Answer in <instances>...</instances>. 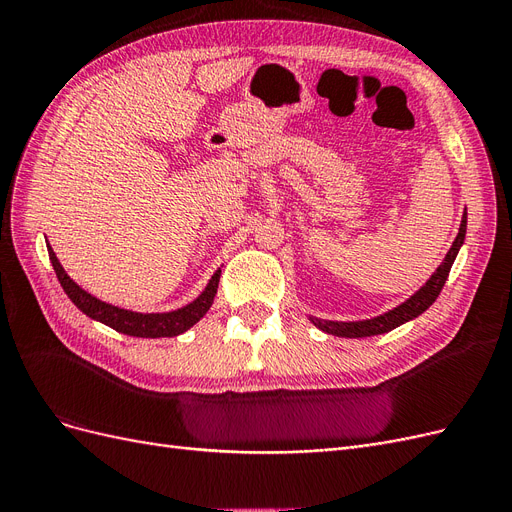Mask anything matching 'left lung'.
<instances>
[{
    "instance_id": "obj_1",
    "label": "left lung",
    "mask_w": 512,
    "mask_h": 512,
    "mask_svg": "<svg viewBox=\"0 0 512 512\" xmlns=\"http://www.w3.org/2000/svg\"><path fill=\"white\" fill-rule=\"evenodd\" d=\"M466 228H468V211H463L457 237L451 245V250H448V254L440 262V267L433 271L429 280L421 288H418L410 299H406L404 303H399L397 307L389 309V312H384V314L374 316V318H367V320H350V322L322 320V318H316V316H309V320L314 322V327H318L324 333L352 339V337H371V335L389 333V331L397 329L399 324L418 318L429 305H433V301H436L438 294L442 292V286L446 284V277H448V273H451L453 262H455V258L461 250V245H463V239H466Z\"/></svg>"
}]
</instances>
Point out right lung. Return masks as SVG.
Segmentation results:
<instances>
[{
  "mask_svg": "<svg viewBox=\"0 0 512 512\" xmlns=\"http://www.w3.org/2000/svg\"><path fill=\"white\" fill-rule=\"evenodd\" d=\"M46 250H49V258H51V265L57 273V280L70 297V301L89 318H94V320L106 324V327H111L123 335H132V337H151V339L153 337H175V335L185 333L190 327H194V324L209 312V307L215 299V292H218L220 275H222V269L215 271L211 275L209 284L205 286V290L200 292L192 303L175 309V312L141 314V312H132V309L115 307L111 303H104V301L96 299L94 294L83 290L64 271V267H61V262L57 260L53 247L49 243H46Z\"/></svg>",
  "mask_w": 512,
  "mask_h": 512,
  "instance_id": "right-lung-1",
  "label": "right lung"
}]
</instances>
